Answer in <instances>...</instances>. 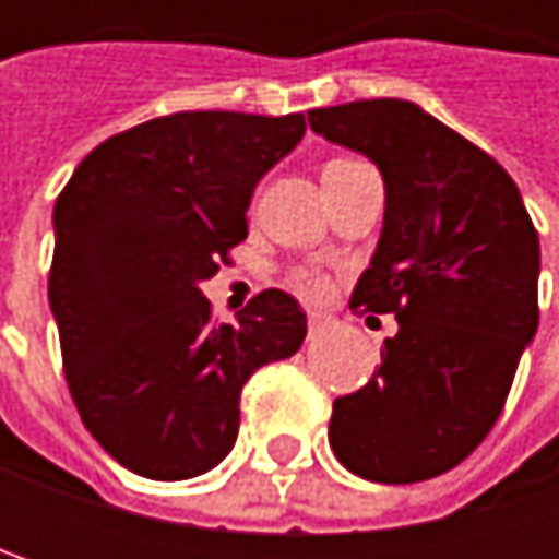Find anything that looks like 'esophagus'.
Here are the masks:
<instances>
[{
    "label": "esophagus",
    "instance_id": "esophagus-1",
    "mask_svg": "<svg viewBox=\"0 0 559 559\" xmlns=\"http://www.w3.org/2000/svg\"><path fill=\"white\" fill-rule=\"evenodd\" d=\"M307 323H310V333H326V330L333 326V320H330L326 313H317V310L307 317Z\"/></svg>",
    "mask_w": 559,
    "mask_h": 559
}]
</instances>
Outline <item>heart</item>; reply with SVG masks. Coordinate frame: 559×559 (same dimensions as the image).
<instances>
[{"label": "heart", "mask_w": 559, "mask_h": 559, "mask_svg": "<svg viewBox=\"0 0 559 559\" xmlns=\"http://www.w3.org/2000/svg\"><path fill=\"white\" fill-rule=\"evenodd\" d=\"M343 165H349V162H330L326 168H343ZM294 287H297L304 297L317 300V297H323V294H326V287H330V284H326L323 275H317V272H297V275H294Z\"/></svg>", "instance_id": "heart-1"}]
</instances>
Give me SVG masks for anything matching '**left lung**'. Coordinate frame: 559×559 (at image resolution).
Listing matches in <instances>:
<instances>
[{
	"instance_id": "obj_1",
	"label": "left lung",
	"mask_w": 559,
	"mask_h": 559,
	"mask_svg": "<svg viewBox=\"0 0 559 559\" xmlns=\"http://www.w3.org/2000/svg\"><path fill=\"white\" fill-rule=\"evenodd\" d=\"M307 119L385 177L382 239L349 307L397 320L376 376L333 401L330 447L372 483L433 479L486 440L537 330V229L508 170L414 103Z\"/></svg>"
}]
</instances>
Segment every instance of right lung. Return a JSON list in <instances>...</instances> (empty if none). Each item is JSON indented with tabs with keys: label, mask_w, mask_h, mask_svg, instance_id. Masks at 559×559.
<instances>
[{
	"label": "right lung",
	"mask_w": 559,
	"mask_h": 559,
	"mask_svg": "<svg viewBox=\"0 0 559 559\" xmlns=\"http://www.w3.org/2000/svg\"><path fill=\"white\" fill-rule=\"evenodd\" d=\"M304 129V112L158 116L96 145L57 197L48 297L67 389L96 443L145 479L213 469L236 443L242 385L307 336L278 287L236 326L200 290L233 262L255 183Z\"/></svg>",
	"instance_id": "right-lung-1"
}]
</instances>
